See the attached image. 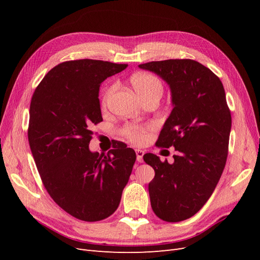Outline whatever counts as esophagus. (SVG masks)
Segmentation results:
<instances>
[{
    "mask_svg": "<svg viewBox=\"0 0 260 260\" xmlns=\"http://www.w3.org/2000/svg\"><path fill=\"white\" fill-rule=\"evenodd\" d=\"M136 154H137V160L139 162H142L143 161L144 152L142 151V149H136Z\"/></svg>",
    "mask_w": 260,
    "mask_h": 260,
    "instance_id": "34e87169",
    "label": "esophagus"
}]
</instances>
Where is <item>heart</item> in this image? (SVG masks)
I'll return each instance as SVG.
<instances>
[{"mask_svg":"<svg viewBox=\"0 0 260 260\" xmlns=\"http://www.w3.org/2000/svg\"><path fill=\"white\" fill-rule=\"evenodd\" d=\"M131 85L133 90L136 91L138 95L142 99L148 96H161L164 92V85L161 80L158 77L149 74V73H138L131 77ZM117 89V85L111 84L105 90L103 94V105H106L108 101L111 100L114 92ZM149 127H143V125H136V124H127L122 129L123 136L129 139L131 142L135 143H142L146 138V133Z\"/></svg>","mask_w":260,"mask_h":260,"instance_id":"obj_1","label":"heart"}]
</instances>
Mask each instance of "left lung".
Returning a JSON list of instances; mask_svg holds the SVG:
<instances>
[{
    "instance_id": "obj_1",
    "label": "left lung",
    "mask_w": 260,
    "mask_h": 260,
    "mask_svg": "<svg viewBox=\"0 0 260 260\" xmlns=\"http://www.w3.org/2000/svg\"><path fill=\"white\" fill-rule=\"evenodd\" d=\"M139 67L158 75L171 91L174 108L156 146H174L175 161H161L152 153L143 159L155 171L148 184L153 211L164 221L179 222L205 205L222 175L231 113L222 82L199 61L167 59Z\"/></svg>"
}]
</instances>
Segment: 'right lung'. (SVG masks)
<instances>
[{"instance_id":"obj_1","label":"right lung","mask_w":260,"mask_h":260,"mask_svg":"<svg viewBox=\"0 0 260 260\" xmlns=\"http://www.w3.org/2000/svg\"><path fill=\"white\" fill-rule=\"evenodd\" d=\"M127 66L64 61L46 74L31 99L28 140L44 187L60 208L83 221L114 214L137 159L122 142L107 154L89 149L91 127L103 121L100 85Z\"/></svg>"}]
</instances>
